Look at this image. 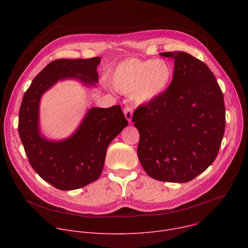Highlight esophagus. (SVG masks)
Masks as SVG:
<instances>
[{
  "mask_svg": "<svg viewBox=\"0 0 248 248\" xmlns=\"http://www.w3.org/2000/svg\"><path fill=\"white\" fill-rule=\"evenodd\" d=\"M124 114L125 116V119L127 120V122L129 124H131V119H132V115H133V109L130 106H126V107L124 109Z\"/></svg>",
  "mask_w": 248,
  "mask_h": 248,
  "instance_id": "1",
  "label": "esophagus"
}]
</instances>
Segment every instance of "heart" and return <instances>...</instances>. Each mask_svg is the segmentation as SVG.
I'll return each mask as SVG.
<instances>
[{
  "label": "heart",
  "instance_id": "b5f03b06",
  "mask_svg": "<svg viewBox=\"0 0 248 248\" xmlns=\"http://www.w3.org/2000/svg\"><path fill=\"white\" fill-rule=\"evenodd\" d=\"M172 78V65L166 60L130 58L116 65L109 82L116 91L132 96L136 102L148 103L169 88Z\"/></svg>",
  "mask_w": 248,
  "mask_h": 248
}]
</instances>
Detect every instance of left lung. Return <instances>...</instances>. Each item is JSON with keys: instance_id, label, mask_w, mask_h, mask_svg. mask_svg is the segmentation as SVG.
<instances>
[{"instance_id": "left-lung-1", "label": "left lung", "mask_w": 248, "mask_h": 248, "mask_svg": "<svg viewBox=\"0 0 248 248\" xmlns=\"http://www.w3.org/2000/svg\"><path fill=\"white\" fill-rule=\"evenodd\" d=\"M172 58L169 88L132 116L139 131L137 156L146 173L161 182L187 183L218 155L226 126L223 92L210 68L185 52Z\"/></svg>"}]
</instances>
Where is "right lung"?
Wrapping results in <instances>:
<instances>
[{
	"label": "right lung",
	"mask_w": 248,
	"mask_h": 248,
	"mask_svg": "<svg viewBox=\"0 0 248 248\" xmlns=\"http://www.w3.org/2000/svg\"><path fill=\"white\" fill-rule=\"evenodd\" d=\"M100 62V57L53 61L35 77L22 98L18 133L25 154L33 170L61 190L81 188L99 179L107 148L127 121L120 105L91 108L72 136L51 141L39 130L40 99L55 83L65 78L95 85Z\"/></svg>",
	"instance_id": "add662e5"
}]
</instances>
